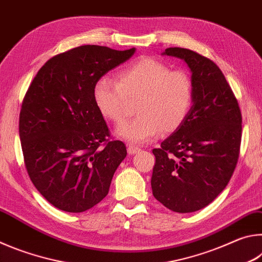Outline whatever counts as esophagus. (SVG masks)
Here are the masks:
<instances>
[{"label": "esophagus", "instance_id": "34e87169", "mask_svg": "<svg viewBox=\"0 0 262 262\" xmlns=\"http://www.w3.org/2000/svg\"><path fill=\"white\" fill-rule=\"evenodd\" d=\"M127 150L129 155H134V154L139 152L141 149L139 147H136V145H134V144H127Z\"/></svg>", "mask_w": 262, "mask_h": 262}]
</instances>
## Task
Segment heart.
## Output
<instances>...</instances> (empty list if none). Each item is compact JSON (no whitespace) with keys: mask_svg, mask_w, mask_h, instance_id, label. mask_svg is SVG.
<instances>
[{"mask_svg":"<svg viewBox=\"0 0 262 262\" xmlns=\"http://www.w3.org/2000/svg\"><path fill=\"white\" fill-rule=\"evenodd\" d=\"M136 101V118L118 127L117 134L143 143L159 132L167 134L181 126L193 105L194 88L185 70H170L152 57H140L117 74L115 81L101 77L94 88V100L105 119L121 123L128 115V99Z\"/></svg>","mask_w":262,"mask_h":262,"instance_id":"b5f03b06","label":"heart"}]
</instances>
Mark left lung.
Returning a JSON list of instances; mask_svg holds the SVG:
<instances>
[{
    "label": "left lung",
    "instance_id": "left-lung-1",
    "mask_svg": "<svg viewBox=\"0 0 262 262\" xmlns=\"http://www.w3.org/2000/svg\"><path fill=\"white\" fill-rule=\"evenodd\" d=\"M164 54L188 64L194 99L181 126L152 150L151 188L163 206L185 214L209 205L231 179L241 150L242 112L215 62L187 48L170 47Z\"/></svg>",
    "mask_w": 262,
    "mask_h": 262
}]
</instances>
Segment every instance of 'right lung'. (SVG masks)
<instances>
[{"label":"right lung","mask_w":262,"mask_h":262,"mask_svg":"<svg viewBox=\"0 0 262 262\" xmlns=\"http://www.w3.org/2000/svg\"><path fill=\"white\" fill-rule=\"evenodd\" d=\"M134 53L73 48L48 60L26 91L19 113L24 164L38 192L57 209L82 212L99 203L127 156L125 143L111 137L94 88Z\"/></svg>","instance_id":"obj_1"}]
</instances>
